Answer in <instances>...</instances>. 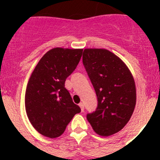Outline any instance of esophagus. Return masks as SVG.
I'll list each match as a JSON object with an SVG mask.
<instances>
[{"label":"esophagus","instance_id":"1","mask_svg":"<svg viewBox=\"0 0 160 160\" xmlns=\"http://www.w3.org/2000/svg\"><path fill=\"white\" fill-rule=\"evenodd\" d=\"M79 106L80 107V109H81V111H84V109H85V106H84V103H80L79 104Z\"/></svg>","mask_w":160,"mask_h":160}]
</instances>
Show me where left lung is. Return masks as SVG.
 <instances>
[{
  "mask_svg": "<svg viewBox=\"0 0 160 160\" xmlns=\"http://www.w3.org/2000/svg\"><path fill=\"white\" fill-rule=\"evenodd\" d=\"M83 64L98 100L96 110L87 114L88 121L100 136L112 135L126 125L134 110V77L124 61L105 49H85Z\"/></svg>",
  "mask_w": 160,
  "mask_h": 160,
  "instance_id": "obj_1",
  "label": "left lung"
}]
</instances>
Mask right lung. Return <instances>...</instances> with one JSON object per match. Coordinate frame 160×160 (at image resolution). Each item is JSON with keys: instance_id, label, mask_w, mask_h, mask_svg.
Listing matches in <instances>:
<instances>
[{"instance_id": "add662e5", "label": "right lung", "mask_w": 160, "mask_h": 160, "mask_svg": "<svg viewBox=\"0 0 160 160\" xmlns=\"http://www.w3.org/2000/svg\"><path fill=\"white\" fill-rule=\"evenodd\" d=\"M83 49L56 47L47 51L34 69L26 86L25 106L36 131L51 139L60 136L80 108L65 87Z\"/></svg>"}]
</instances>
